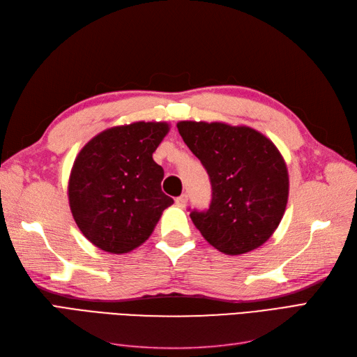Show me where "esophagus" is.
<instances>
[{"label":"esophagus","mask_w":357,"mask_h":357,"mask_svg":"<svg viewBox=\"0 0 357 357\" xmlns=\"http://www.w3.org/2000/svg\"><path fill=\"white\" fill-rule=\"evenodd\" d=\"M176 205L180 208H185L188 205V195H181V197L176 198Z\"/></svg>","instance_id":"esophagus-1"}]
</instances>
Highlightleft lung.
Wrapping results in <instances>:
<instances>
[{
  "instance_id": "obj_1",
  "label": "left lung",
  "mask_w": 357,
  "mask_h": 357,
  "mask_svg": "<svg viewBox=\"0 0 357 357\" xmlns=\"http://www.w3.org/2000/svg\"><path fill=\"white\" fill-rule=\"evenodd\" d=\"M183 142L207 169L213 199L190 219L214 248L244 255L269 240L283 219L289 172L277 146L245 125L181 121Z\"/></svg>"
}]
</instances>
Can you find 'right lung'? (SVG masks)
I'll list each match as a JSON object with an SVG mask.
<instances>
[{
  "label": "right lung",
  "mask_w": 357,
  "mask_h": 357,
  "mask_svg": "<svg viewBox=\"0 0 357 357\" xmlns=\"http://www.w3.org/2000/svg\"><path fill=\"white\" fill-rule=\"evenodd\" d=\"M169 132L167 122H132L105 129L83 146L68 178V202L93 245L122 255L152 235L174 204L160 189L164 169L153 152Z\"/></svg>",
  "instance_id": "obj_1"
}]
</instances>
